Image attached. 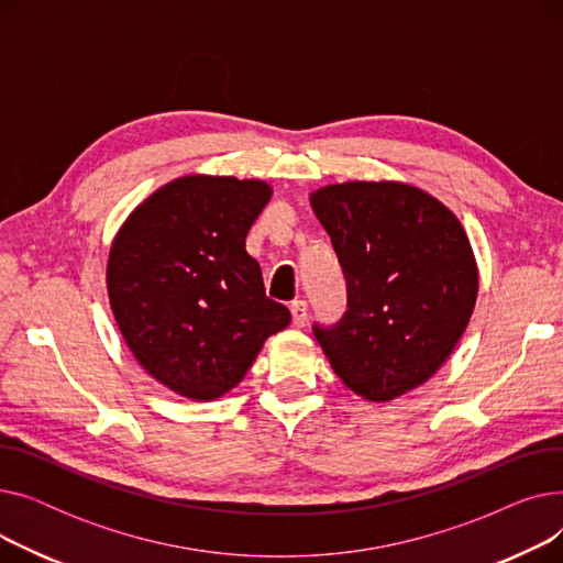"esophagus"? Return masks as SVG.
Listing matches in <instances>:
<instances>
[{"label": "esophagus", "mask_w": 563, "mask_h": 563, "mask_svg": "<svg viewBox=\"0 0 563 563\" xmlns=\"http://www.w3.org/2000/svg\"><path fill=\"white\" fill-rule=\"evenodd\" d=\"M291 321H294V327H306V321H308V303L303 301V299H299V301H294L291 303Z\"/></svg>", "instance_id": "esophagus-1"}]
</instances>
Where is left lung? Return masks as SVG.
<instances>
[{"mask_svg":"<svg viewBox=\"0 0 563 563\" xmlns=\"http://www.w3.org/2000/svg\"><path fill=\"white\" fill-rule=\"evenodd\" d=\"M346 278L349 310L317 342L344 386L393 401L427 383L463 338L479 269L448 205L397 180H351L310 194Z\"/></svg>","mask_w":563,"mask_h":563,"instance_id":"left-lung-1","label":"left lung"}]
</instances>
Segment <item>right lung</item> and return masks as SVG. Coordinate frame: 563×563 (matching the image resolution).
<instances>
[{"instance_id": "1", "label": "right lung", "mask_w": 563, "mask_h": 563, "mask_svg": "<svg viewBox=\"0 0 563 563\" xmlns=\"http://www.w3.org/2000/svg\"><path fill=\"white\" fill-rule=\"evenodd\" d=\"M274 189L264 180L175 177L118 228L107 260L113 319L139 365L164 388L214 401L291 321L266 299L246 234Z\"/></svg>"}]
</instances>
